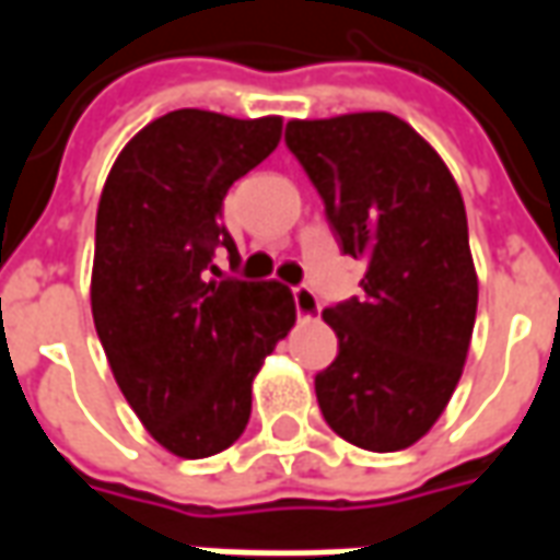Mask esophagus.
I'll return each instance as SVG.
<instances>
[{"label":"esophagus","instance_id":"obj_1","mask_svg":"<svg viewBox=\"0 0 560 560\" xmlns=\"http://www.w3.org/2000/svg\"><path fill=\"white\" fill-rule=\"evenodd\" d=\"M293 305H296V315L300 317H315L320 312V300H317V293L312 288H293Z\"/></svg>","mask_w":560,"mask_h":560}]
</instances>
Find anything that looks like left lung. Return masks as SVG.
Wrapping results in <instances>:
<instances>
[{"label":"left lung","mask_w":560,"mask_h":560,"mask_svg":"<svg viewBox=\"0 0 560 560\" xmlns=\"http://www.w3.org/2000/svg\"><path fill=\"white\" fill-rule=\"evenodd\" d=\"M284 143L324 200L363 293L329 305L339 357L315 375L324 420L345 441L393 453L420 441L462 377L477 272L458 185L393 114L293 119Z\"/></svg>","instance_id":"8db88e82"}]
</instances>
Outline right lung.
Instances as JSON below:
<instances>
[{"mask_svg":"<svg viewBox=\"0 0 560 560\" xmlns=\"http://www.w3.org/2000/svg\"><path fill=\"white\" fill-rule=\"evenodd\" d=\"M281 119L173 110L128 143L95 219L92 317L107 363L149 434L183 458L245 432L252 381L296 320L279 281L221 276L236 260L224 195L279 147Z\"/></svg>","mask_w":560,"mask_h":560,"instance_id":"1","label":"right lung"}]
</instances>
